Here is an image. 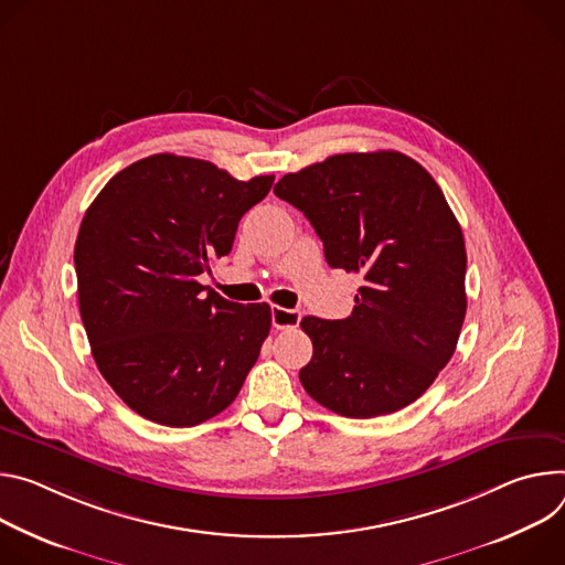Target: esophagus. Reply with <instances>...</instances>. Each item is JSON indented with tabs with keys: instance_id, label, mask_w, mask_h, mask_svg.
Wrapping results in <instances>:
<instances>
[{
	"instance_id": "1",
	"label": "esophagus",
	"mask_w": 565,
	"mask_h": 565,
	"mask_svg": "<svg viewBox=\"0 0 565 565\" xmlns=\"http://www.w3.org/2000/svg\"><path fill=\"white\" fill-rule=\"evenodd\" d=\"M271 323L276 330H289V328H298L300 323V311L298 309H287V307H271Z\"/></svg>"
}]
</instances>
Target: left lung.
Segmentation results:
<instances>
[{
	"label": "left lung",
	"instance_id": "8db88e82",
	"mask_svg": "<svg viewBox=\"0 0 565 565\" xmlns=\"http://www.w3.org/2000/svg\"><path fill=\"white\" fill-rule=\"evenodd\" d=\"M274 193L315 226L330 267L363 276L348 319L300 321L315 345L302 388L354 419L413 404L454 356L467 315L465 237L440 185L380 150L289 172Z\"/></svg>",
	"mask_w": 565,
	"mask_h": 565
}]
</instances>
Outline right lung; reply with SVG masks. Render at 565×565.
Segmentation results:
<instances>
[{"label": "right lung", "mask_w": 565, "mask_h": 565, "mask_svg": "<svg viewBox=\"0 0 565 565\" xmlns=\"http://www.w3.org/2000/svg\"><path fill=\"white\" fill-rule=\"evenodd\" d=\"M271 183L163 152L114 174L87 209L74 248L81 319L105 382L141 417L202 424L258 361L271 307L231 302L198 276L228 256Z\"/></svg>", "instance_id": "right-lung-1"}]
</instances>
